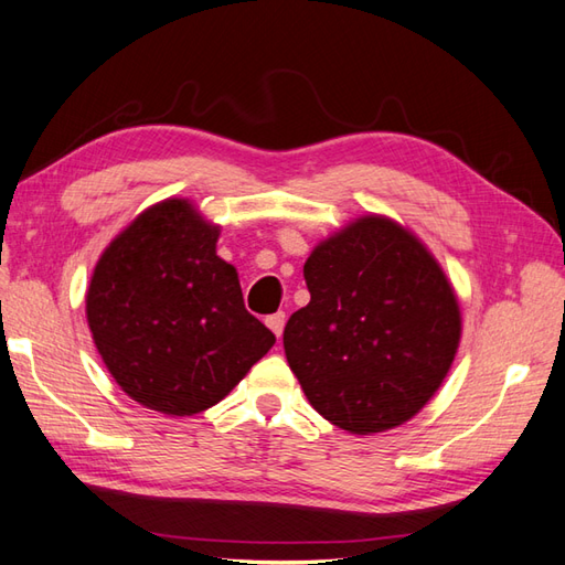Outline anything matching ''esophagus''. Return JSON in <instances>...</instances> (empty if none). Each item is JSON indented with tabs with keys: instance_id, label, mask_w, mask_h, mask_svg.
I'll return each instance as SVG.
<instances>
[{
	"instance_id": "34e87169",
	"label": "esophagus",
	"mask_w": 565,
	"mask_h": 565,
	"mask_svg": "<svg viewBox=\"0 0 565 565\" xmlns=\"http://www.w3.org/2000/svg\"><path fill=\"white\" fill-rule=\"evenodd\" d=\"M284 324H286V312H274L267 318V327L277 334V339L284 334Z\"/></svg>"
}]
</instances>
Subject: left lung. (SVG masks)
I'll return each mask as SVG.
<instances>
[{"label":"left lung","mask_w":565,"mask_h":565,"mask_svg":"<svg viewBox=\"0 0 565 565\" xmlns=\"http://www.w3.org/2000/svg\"><path fill=\"white\" fill-rule=\"evenodd\" d=\"M310 303L284 351L312 409L359 436L424 409L448 375L462 315L445 271L412 231L361 216L306 259Z\"/></svg>","instance_id":"1"}]
</instances>
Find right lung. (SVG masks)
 Instances as JSON below:
<instances>
[{
	"label": "right lung",
	"mask_w": 565,
	"mask_h": 565,
	"mask_svg": "<svg viewBox=\"0 0 565 565\" xmlns=\"http://www.w3.org/2000/svg\"><path fill=\"white\" fill-rule=\"evenodd\" d=\"M218 226L170 196L105 247L86 291L96 349L135 402L168 416L218 404L277 342L245 310Z\"/></svg>",
	"instance_id": "add662e5"
}]
</instances>
